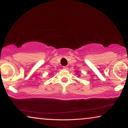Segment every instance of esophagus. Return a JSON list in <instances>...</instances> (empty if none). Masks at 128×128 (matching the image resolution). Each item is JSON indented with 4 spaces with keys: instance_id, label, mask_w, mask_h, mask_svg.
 Masks as SVG:
<instances>
[{
    "instance_id": "obj_1",
    "label": "esophagus",
    "mask_w": 128,
    "mask_h": 128,
    "mask_svg": "<svg viewBox=\"0 0 128 128\" xmlns=\"http://www.w3.org/2000/svg\"><path fill=\"white\" fill-rule=\"evenodd\" d=\"M63 68H64V69H68V66H63Z\"/></svg>"
}]
</instances>
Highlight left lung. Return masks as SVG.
Listing matches in <instances>:
<instances>
[{"instance_id": "obj_1", "label": "left lung", "mask_w": 128, "mask_h": 128, "mask_svg": "<svg viewBox=\"0 0 128 128\" xmlns=\"http://www.w3.org/2000/svg\"><path fill=\"white\" fill-rule=\"evenodd\" d=\"M77 73H78V72H77ZM79 76H80V75H79Z\"/></svg>"}]
</instances>
